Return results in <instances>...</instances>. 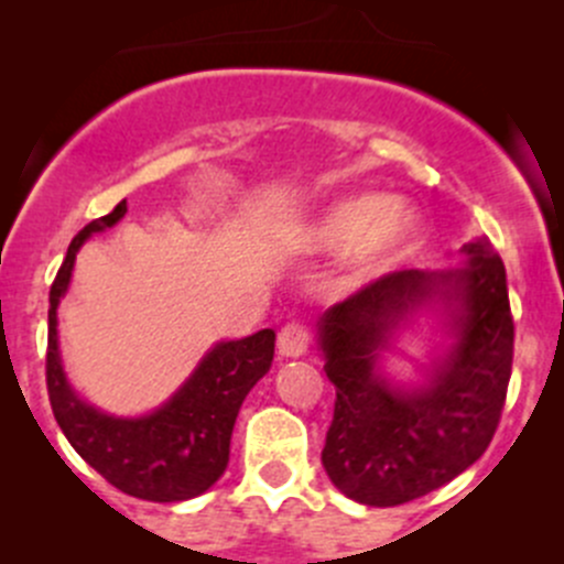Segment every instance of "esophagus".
<instances>
[{
  "label": "esophagus",
  "mask_w": 564,
  "mask_h": 564,
  "mask_svg": "<svg viewBox=\"0 0 564 564\" xmlns=\"http://www.w3.org/2000/svg\"><path fill=\"white\" fill-rule=\"evenodd\" d=\"M310 346V333L304 324L291 322L285 327L279 329V338H276V349L282 358H299V355L307 352Z\"/></svg>",
  "instance_id": "obj_1"
}]
</instances>
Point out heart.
Masks as SVG:
<instances>
[{
    "label": "heart",
    "instance_id": "heart-1",
    "mask_svg": "<svg viewBox=\"0 0 564 564\" xmlns=\"http://www.w3.org/2000/svg\"><path fill=\"white\" fill-rule=\"evenodd\" d=\"M416 215L383 193H358L329 206L304 231L318 251H349L358 276H377L394 268L416 240Z\"/></svg>",
    "mask_w": 564,
    "mask_h": 564
}]
</instances>
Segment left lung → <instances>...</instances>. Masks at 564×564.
<instances>
[{"label": "left lung", "instance_id": "left-lung-1", "mask_svg": "<svg viewBox=\"0 0 564 564\" xmlns=\"http://www.w3.org/2000/svg\"><path fill=\"white\" fill-rule=\"evenodd\" d=\"M462 251L456 271H391L318 318L335 386L322 464L358 503L400 506L444 487L498 431L514 355L506 268L487 237ZM427 303L443 304L457 344L425 387L400 390L376 371V358L390 329Z\"/></svg>", "mask_w": 564, "mask_h": 564}]
</instances>
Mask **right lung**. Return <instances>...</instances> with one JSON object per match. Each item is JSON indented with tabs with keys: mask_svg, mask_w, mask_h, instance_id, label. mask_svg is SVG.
<instances>
[{
	"mask_svg": "<svg viewBox=\"0 0 564 564\" xmlns=\"http://www.w3.org/2000/svg\"><path fill=\"white\" fill-rule=\"evenodd\" d=\"M126 212V200H120L108 215L83 226L69 242L50 288L46 391L64 436L111 487L133 498L175 503L198 498L224 475L237 413L248 391L271 369L276 335L260 329L240 340H220L187 383L148 416L122 420L83 402L61 366L58 302L69 288L77 248L95 231L111 229Z\"/></svg>",
	"mask_w": 564,
	"mask_h": 564,
	"instance_id": "1",
	"label": "right lung"
}]
</instances>
